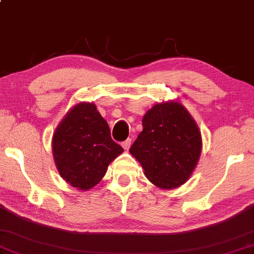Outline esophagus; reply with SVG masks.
Masks as SVG:
<instances>
[{
    "instance_id": "34e87169",
    "label": "esophagus",
    "mask_w": 254,
    "mask_h": 254,
    "mask_svg": "<svg viewBox=\"0 0 254 254\" xmlns=\"http://www.w3.org/2000/svg\"><path fill=\"white\" fill-rule=\"evenodd\" d=\"M130 145H131V139H130V138H127V139H125L124 141H122V146H123L124 150H129Z\"/></svg>"
}]
</instances>
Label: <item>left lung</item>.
<instances>
[{
  "instance_id": "left-lung-1",
  "label": "left lung",
  "mask_w": 254,
  "mask_h": 254,
  "mask_svg": "<svg viewBox=\"0 0 254 254\" xmlns=\"http://www.w3.org/2000/svg\"><path fill=\"white\" fill-rule=\"evenodd\" d=\"M202 140L197 125L178 102L159 103L143 118L130 153L140 162L145 174L159 188L184 185L197 164Z\"/></svg>"
}]
</instances>
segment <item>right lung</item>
<instances>
[{"label":"right lung","mask_w":254,"mask_h":254,"mask_svg":"<svg viewBox=\"0 0 254 254\" xmlns=\"http://www.w3.org/2000/svg\"><path fill=\"white\" fill-rule=\"evenodd\" d=\"M53 157L63 179L87 190L99 184L123 147L110 136L109 125L94 103L73 108L53 134Z\"/></svg>","instance_id":"right-lung-1"}]
</instances>
